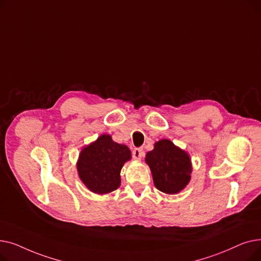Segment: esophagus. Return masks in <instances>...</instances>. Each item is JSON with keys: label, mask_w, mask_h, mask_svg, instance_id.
Returning a JSON list of instances; mask_svg holds the SVG:
<instances>
[{"label": "esophagus", "mask_w": 261, "mask_h": 261, "mask_svg": "<svg viewBox=\"0 0 261 261\" xmlns=\"http://www.w3.org/2000/svg\"><path fill=\"white\" fill-rule=\"evenodd\" d=\"M143 154H144V150H143V148L139 147V148H134V149H133L132 155H133V158H134L135 160H141V159H142V156H143Z\"/></svg>", "instance_id": "34e87169"}]
</instances>
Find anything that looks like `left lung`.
Here are the masks:
<instances>
[{"instance_id":"8db88e82","label":"left lung","mask_w":261,"mask_h":261,"mask_svg":"<svg viewBox=\"0 0 261 261\" xmlns=\"http://www.w3.org/2000/svg\"><path fill=\"white\" fill-rule=\"evenodd\" d=\"M155 187L165 194H177L188 184L191 173L189 155L169 140H161L146 154Z\"/></svg>"}]
</instances>
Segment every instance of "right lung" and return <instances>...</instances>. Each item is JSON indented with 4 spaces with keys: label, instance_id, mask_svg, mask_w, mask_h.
<instances>
[{
    "label": "right lung",
    "instance_id": "1",
    "mask_svg": "<svg viewBox=\"0 0 261 261\" xmlns=\"http://www.w3.org/2000/svg\"><path fill=\"white\" fill-rule=\"evenodd\" d=\"M131 159L127 146L102 134L97 141L82 149L77 164L81 181L95 194H109L120 185V170Z\"/></svg>",
    "mask_w": 261,
    "mask_h": 261
}]
</instances>
